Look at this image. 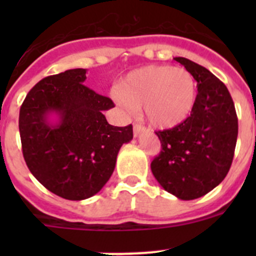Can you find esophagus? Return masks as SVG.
Masks as SVG:
<instances>
[{"instance_id":"1","label":"esophagus","mask_w":256,"mask_h":256,"mask_svg":"<svg viewBox=\"0 0 256 256\" xmlns=\"http://www.w3.org/2000/svg\"><path fill=\"white\" fill-rule=\"evenodd\" d=\"M144 130V128L141 125V124H135V125H134V135L135 136L140 135Z\"/></svg>"}]
</instances>
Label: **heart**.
<instances>
[{"mask_svg": "<svg viewBox=\"0 0 256 256\" xmlns=\"http://www.w3.org/2000/svg\"><path fill=\"white\" fill-rule=\"evenodd\" d=\"M197 85L192 74L171 66H148L130 72L120 82L116 99L128 110L144 106L151 125L170 128L190 116Z\"/></svg>", "mask_w": 256, "mask_h": 256, "instance_id": "obj_1", "label": "heart"}]
</instances>
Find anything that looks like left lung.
<instances>
[{
  "instance_id": "obj_1",
  "label": "left lung",
  "mask_w": 256,
  "mask_h": 256,
  "mask_svg": "<svg viewBox=\"0 0 256 256\" xmlns=\"http://www.w3.org/2000/svg\"><path fill=\"white\" fill-rule=\"evenodd\" d=\"M197 82L190 115L167 130L156 131L161 152L151 162L157 182L171 194L190 200L207 194L228 174L238 138V118L226 85L208 69L174 58Z\"/></svg>"
}]
</instances>
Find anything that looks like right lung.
Segmentation results:
<instances>
[{
  "label": "right lung",
  "instance_id": "1",
  "mask_svg": "<svg viewBox=\"0 0 256 256\" xmlns=\"http://www.w3.org/2000/svg\"><path fill=\"white\" fill-rule=\"evenodd\" d=\"M86 69H69L38 82L20 109L27 167L48 190L69 200L96 194L112 177L118 150L132 140V125H110V98L85 86ZM56 113V124L48 121Z\"/></svg>",
  "mask_w": 256,
  "mask_h": 256
}]
</instances>
